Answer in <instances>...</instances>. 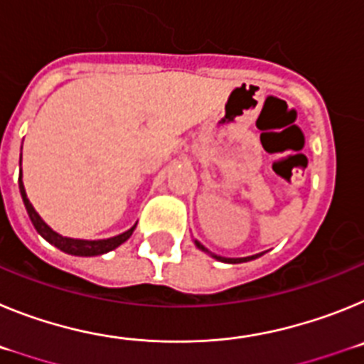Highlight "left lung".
Wrapping results in <instances>:
<instances>
[{"label": "left lung", "instance_id": "left-lung-1", "mask_svg": "<svg viewBox=\"0 0 364 364\" xmlns=\"http://www.w3.org/2000/svg\"><path fill=\"white\" fill-rule=\"evenodd\" d=\"M195 244H197V247H198V250H202V252H205V253H210V255L213 257V259L220 260V262H230V264H237V262H247V260H253V259H257V257H260V255H262V253H257V255H252V257H242V259H226V257L215 255V253L208 252V250H205V247L202 246L200 242H198V240H195Z\"/></svg>", "mask_w": 364, "mask_h": 364}]
</instances>
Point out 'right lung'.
<instances>
[{
    "mask_svg": "<svg viewBox=\"0 0 364 364\" xmlns=\"http://www.w3.org/2000/svg\"><path fill=\"white\" fill-rule=\"evenodd\" d=\"M19 193H21V198H23L25 210H27L28 217H31L32 224L36 228L38 233L43 237L45 240H49L50 244L58 247V250H62V252L69 253V255H78V257H95V255H102V253H107L114 247H118L120 244H124L125 240L129 239L131 235H133L134 228L131 230L124 231V233L117 235V237H111V239H102V240H82V239H69V237H62L60 233H56L54 230H50L43 220H41L40 215L36 213V210L32 208V204L28 202L27 193H25L23 188V180H21V173H19Z\"/></svg>",
    "mask_w": 364,
    "mask_h": 364,
    "instance_id": "right-lung-1",
    "label": "right lung"
}]
</instances>
